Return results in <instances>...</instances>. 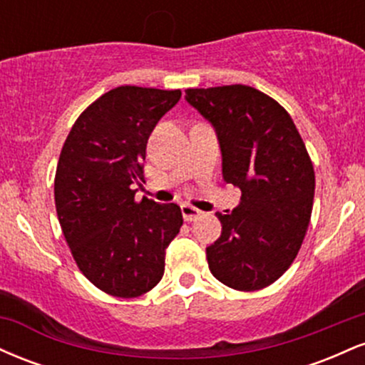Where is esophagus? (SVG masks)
Masks as SVG:
<instances>
[{
  "instance_id": "34e87169",
  "label": "esophagus",
  "mask_w": 365,
  "mask_h": 365,
  "mask_svg": "<svg viewBox=\"0 0 365 365\" xmlns=\"http://www.w3.org/2000/svg\"><path fill=\"white\" fill-rule=\"evenodd\" d=\"M202 215V211H199V209L190 206V204H182V216L185 221H194Z\"/></svg>"
}]
</instances>
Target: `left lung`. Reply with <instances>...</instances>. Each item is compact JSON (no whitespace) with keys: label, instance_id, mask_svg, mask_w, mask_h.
<instances>
[{"label":"left lung","instance_id":"left-lung-1","mask_svg":"<svg viewBox=\"0 0 365 365\" xmlns=\"http://www.w3.org/2000/svg\"><path fill=\"white\" fill-rule=\"evenodd\" d=\"M185 99L216 130L223 178L242 190L221 215V237L206 249L212 276L254 292L292 266L311 221L316 177L292 116L254 87L187 89Z\"/></svg>","mask_w":365,"mask_h":365}]
</instances>
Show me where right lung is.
<instances>
[{
  "mask_svg": "<svg viewBox=\"0 0 365 365\" xmlns=\"http://www.w3.org/2000/svg\"><path fill=\"white\" fill-rule=\"evenodd\" d=\"M182 92L121 86L78 116L63 144L54 204L78 269L99 290L133 299L165 273V254L183 225L177 204H158L133 185L144 182L145 148Z\"/></svg>",
  "mask_w": 365,
  "mask_h": 365,
  "instance_id": "obj_1",
  "label": "right lung"
}]
</instances>
